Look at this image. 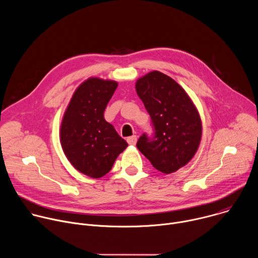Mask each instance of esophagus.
<instances>
[{"mask_svg":"<svg viewBox=\"0 0 258 258\" xmlns=\"http://www.w3.org/2000/svg\"><path fill=\"white\" fill-rule=\"evenodd\" d=\"M126 141H127V143L130 144V145H136V143H137V141H138V138H137V136H132V137H128L127 139H126Z\"/></svg>","mask_w":258,"mask_h":258,"instance_id":"esophagus-1","label":"esophagus"}]
</instances>
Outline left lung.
<instances>
[{"instance_id": "obj_1", "label": "left lung", "mask_w": 258, "mask_h": 258, "mask_svg": "<svg viewBox=\"0 0 258 258\" xmlns=\"http://www.w3.org/2000/svg\"><path fill=\"white\" fill-rule=\"evenodd\" d=\"M136 91L149 112L154 139L144 134L138 149L163 173L185 166L196 154L202 137V121L190 96L174 80L154 70L140 78Z\"/></svg>"}]
</instances>
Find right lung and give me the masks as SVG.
Listing matches in <instances>:
<instances>
[{"label": "right lung", "mask_w": 258, "mask_h": 258, "mask_svg": "<svg viewBox=\"0 0 258 258\" xmlns=\"http://www.w3.org/2000/svg\"><path fill=\"white\" fill-rule=\"evenodd\" d=\"M115 81L89 78L73 93L60 125L63 152L80 172L99 178L112 168L127 143L105 120V108L115 92Z\"/></svg>", "instance_id": "right-lung-1"}]
</instances>
